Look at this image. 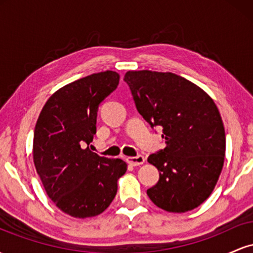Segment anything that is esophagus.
<instances>
[{"label": "esophagus", "mask_w": 253, "mask_h": 253, "mask_svg": "<svg viewBox=\"0 0 253 253\" xmlns=\"http://www.w3.org/2000/svg\"><path fill=\"white\" fill-rule=\"evenodd\" d=\"M126 161L128 162L130 165H133V167H138V165L145 163V157L143 155H138L135 157H127Z\"/></svg>", "instance_id": "esophagus-1"}]
</instances>
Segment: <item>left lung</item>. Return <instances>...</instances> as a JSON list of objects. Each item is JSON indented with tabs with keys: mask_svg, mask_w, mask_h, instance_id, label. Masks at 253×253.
Here are the masks:
<instances>
[{
	"mask_svg": "<svg viewBox=\"0 0 253 253\" xmlns=\"http://www.w3.org/2000/svg\"><path fill=\"white\" fill-rule=\"evenodd\" d=\"M138 112L151 127L163 128L167 146L149 156L159 181L147 189L157 207L184 213L210 197L223 167L225 128L210 95L171 72L128 71Z\"/></svg>",
	"mask_w": 253,
	"mask_h": 253,
	"instance_id": "left-lung-1",
	"label": "left lung"
}]
</instances>
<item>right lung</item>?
<instances>
[{
    "label": "right lung",
    "mask_w": 253,
    "mask_h": 253,
    "mask_svg": "<svg viewBox=\"0 0 253 253\" xmlns=\"http://www.w3.org/2000/svg\"><path fill=\"white\" fill-rule=\"evenodd\" d=\"M119 80L118 72L108 70L75 81L57 90L38 118L33 138L37 172L48 197L74 217L106 211L127 170L123 159L89 149L96 134L98 106L118 88Z\"/></svg>",
    "instance_id": "1"
}]
</instances>
